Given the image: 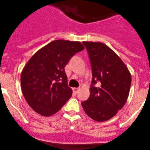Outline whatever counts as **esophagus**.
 <instances>
[{
	"instance_id": "obj_1",
	"label": "esophagus",
	"mask_w": 150,
	"mask_h": 150,
	"mask_svg": "<svg viewBox=\"0 0 150 150\" xmlns=\"http://www.w3.org/2000/svg\"><path fill=\"white\" fill-rule=\"evenodd\" d=\"M79 90V88H73V91H74V92L75 93V94H77Z\"/></svg>"
}]
</instances>
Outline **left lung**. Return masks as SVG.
<instances>
[{
    "label": "left lung",
    "mask_w": 150,
    "mask_h": 150,
    "mask_svg": "<svg viewBox=\"0 0 150 150\" xmlns=\"http://www.w3.org/2000/svg\"><path fill=\"white\" fill-rule=\"evenodd\" d=\"M92 71L88 99L82 102L85 112L97 122L109 120L126 103L132 77L120 57L100 42H83Z\"/></svg>",
    "instance_id": "left-lung-1"
}]
</instances>
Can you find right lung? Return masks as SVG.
I'll use <instances>...</instances> for the list:
<instances>
[{"label": "right lung", "instance_id": "right-lung-1", "mask_svg": "<svg viewBox=\"0 0 150 150\" xmlns=\"http://www.w3.org/2000/svg\"><path fill=\"white\" fill-rule=\"evenodd\" d=\"M84 50L79 42L56 40L36 52L24 66L21 76L27 103L42 116L59 111L72 95L64 67L74 55Z\"/></svg>", "mask_w": 150, "mask_h": 150}]
</instances>
